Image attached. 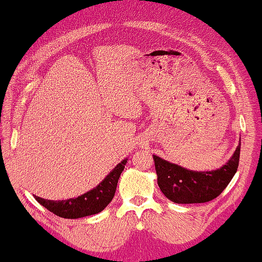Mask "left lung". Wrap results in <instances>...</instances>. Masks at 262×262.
Wrapping results in <instances>:
<instances>
[{
	"label": "left lung",
	"instance_id": "8db88e82",
	"mask_svg": "<svg viewBox=\"0 0 262 262\" xmlns=\"http://www.w3.org/2000/svg\"><path fill=\"white\" fill-rule=\"evenodd\" d=\"M241 143L224 166L212 171H193L153 156L158 185L167 199L177 204L206 203L222 193L239 164Z\"/></svg>",
	"mask_w": 262,
	"mask_h": 262
}]
</instances>
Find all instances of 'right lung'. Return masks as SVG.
Wrapping results in <instances>:
<instances>
[{
    "mask_svg": "<svg viewBox=\"0 0 262 262\" xmlns=\"http://www.w3.org/2000/svg\"><path fill=\"white\" fill-rule=\"evenodd\" d=\"M127 159L119 163L111 172L106 175L104 180L96 186L95 188L89 190L85 194L67 200H48L35 195V199L42 206H45L54 215L64 219H80L85 216L95 215L101 212L109 203L112 202L118 186L119 177L122 170L125 169Z\"/></svg>",
    "mask_w": 262,
    "mask_h": 262,
    "instance_id": "obj_1",
    "label": "right lung"
}]
</instances>
